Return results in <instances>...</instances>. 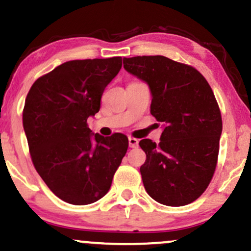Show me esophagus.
<instances>
[{"mask_svg": "<svg viewBox=\"0 0 251 251\" xmlns=\"http://www.w3.org/2000/svg\"><path fill=\"white\" fill-rule=\"evenodd\" d=\"M128 144H129V147H131V149H135V147L138 146L139 140H138L137 138L129 137V138H128Z\"/></svg>", "mask_w": 251, "mask_h": 251, "instance_id": "obj_1", "label": "esophagus"}]
</instances>
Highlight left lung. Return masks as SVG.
Returning <instances> with one entry per match:
<instances>
[{
    "label": "left lung",
    "mask_w": 251,
    "mask_h": 251,
    "mask_svg": "<svg viewBox=\"0 0 251 251\" xmlns=\"http://www.w3.org/2000/svg\"><path fill=\"white\" fill-rule=\"evenodd\" d=\"M124 68L149 84L151 114L165 127L159 144L139 143L145 189L166 206L192 203L212 181L219 156L222 118L212 87L195 68L165 56L124 58Z\"/></svg>",
    "instance_id": "8db88e82"
}]
</instances>
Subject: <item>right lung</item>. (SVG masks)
Instances as JSON below:
<instances>
[{
	"instance_id": "add662e5",
	"label": "right lung",
	"mask_w": 251,
	"mask_h": 251,
	"mask_svg": "<svg viewBox=\"0 0 251 251\" xmlns=\"http://www.w3.org/2000/svg\"><path fill=\"white\" fill-rule=\"evenodd\" d=\"M123 60L63 63L36 79L25 98L23 127L32 164L50 191L68 203L81 206L101 199L127 152L126 135H92L87 126Z\"/></svg>"
}]
</instances>
